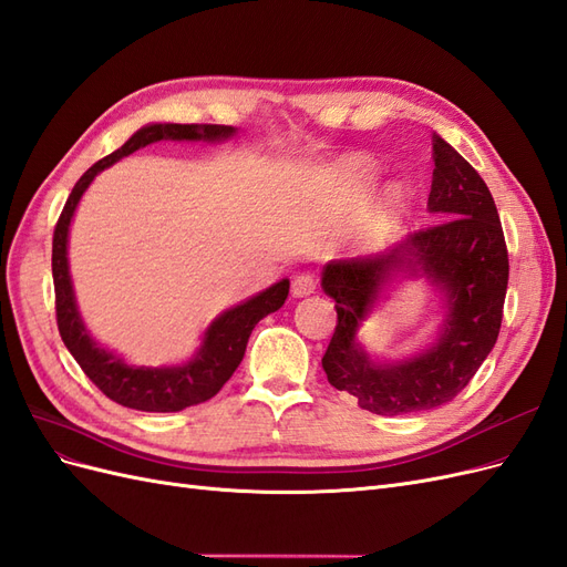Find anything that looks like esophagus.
<instances>
[{
  "label": "esophagus",
  "mask_w": 567,
  "mask_h": 567,
  "mask_svg": "<svg viewBox=\"0 0 567 567\" xmlns=\"http://www.w3.org/2000/svg\"><path fill=\"white\" fill-rule=\"evenodd\" d=\"M317 288V281L312 274H300V277L293 279V286H290V293H293V298H307L312 296Z\"/></svg>",
  "instance_id": "obj_1"
}]
</instances>
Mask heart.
<instances>
[{
    "instance_id": "b5f03b06",
    "label": "heart",
    "mask_w": 567,
    "mask_h": 567,
    "mask_svg": "<svg viewBox=\"0 0 567 567\" xmlns=\"http://www.w3.org/2000/svg\"><path fill=\"white\" fill-rule=\"evenodd\" d=\"M354 173H357L359 177H362L364 182L373 177V173H371L369 167H354ZM400 198H402V194L398 192V188H392V192L388 194V200H385V213H383V217H388V210H390V208H398V205H400Z\"/></svg>"
}]
</instances>
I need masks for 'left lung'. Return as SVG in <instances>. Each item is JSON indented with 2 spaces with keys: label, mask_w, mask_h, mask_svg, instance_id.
Segmentation results:
<instances>
[{
  "label": "left lung",
  "mask_w": 567,
  "mask_h": 567,
  "mask_svg": "<svg viewBox=\"0 0 567 567\" xmlns=\"http://www.w3.org/2000/svg\"><path fill=\"white\" fill-rule=\"evenodd\" d=\"M433 227L409 234L383 252L333 260L321 271L338 323L321 367L338 390L379 416L414 414L452 402L471 383L502 329L508 252L487 184L440 134H433ZM425 278L443 296L436 340L421 353L375 360L355 336L394 282Z\"/></svg>",
  "instance_id": "obj_1"
}]
</instances>
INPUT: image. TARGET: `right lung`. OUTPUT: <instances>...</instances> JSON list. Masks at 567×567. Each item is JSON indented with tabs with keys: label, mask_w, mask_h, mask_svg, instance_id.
Returning a JSON list of instances; mask_svg holds the SVG:
<instances>
[{
	"label": "right lung",
	"mask_w": 567,
	"mask_h": 567,
	"mask_svg": "<svg viewBox=\"0 0 567 567\" xmlns=\"http://www.w3.org/2000/svg\"><path fill=\"white\" fill-rule=\"evenodd\" d=\"M236 134V127L229 125H177V123H151L136 130L130 140L113 151L104 161L94 163L84 173L68 196L59 225L54 229V248H51V274H54L56 290V321L59 333L65 342L68 352L75 357L80 369L87 373V379L111 398L113 402L136 411H156V414H169L186 406L200 404L215 398L231 373L241 364L246 354L248 338L255 323L267 315L277 312L288 298L290 281L281 279L265 288L244 302H238L229 310L217 315L200 338V348L184 364L175 367H134L127 364L123 357L106 350L92 338L90 329L84 326L73 279L71 265H68V231L75 215L78 203L87 186L99 173L117 163L130 153L140 151L148 144L163 140L169 142H225Z\"/></svg>",
	"instance_id": "obj_1"
}]
</instances>
